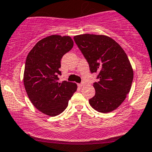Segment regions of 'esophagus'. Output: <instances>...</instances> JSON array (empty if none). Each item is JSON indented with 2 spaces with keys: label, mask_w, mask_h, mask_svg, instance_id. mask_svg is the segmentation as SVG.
Returning <instances> with one entry per match:
<instances>
[{
  "label": "esophagus",
  "mask_w": 152,
  "mask_h": 152,
  "mask_svg": "<svg viewBox=\"0 0 152 152\" xmlns=\"http://www.w3.org/2000/svg\"><path fill=\"white\" fill-rule=\"evenodd\" d=\"M85 83H84V82H83V83H81V84H78V86H79V87H83V86H85Z\"/></svg>",
  "instance_id": "34e87169"
}]
</instances>
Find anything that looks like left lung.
<instances>
[{"instance_id": "1", "label": "left lung", "mask_w": 152, "mask_h": 152, "mask_svg": "<svg viewBox=\"0 0 152 152\" xmlns=\"http://www.w3.org/2000/svg\"><path fill=\"white\" fill-rule=\"evenodd\" d=\"M89 63L91 73H98L99 82L93 84L96 95L89 100L99 113L116 110L129 93L133 69L124 49L111 37L83 34L73 37Z\"/></svg>"}]
</instances>
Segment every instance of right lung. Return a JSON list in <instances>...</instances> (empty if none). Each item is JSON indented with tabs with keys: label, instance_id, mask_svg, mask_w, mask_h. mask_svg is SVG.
Instances as JSON below:
<instances>
[{
	"label": "right lung",
	"instance_id": "right-lung-1",
	"mask_svg": "<svg viewBox=\"0 0 152 152\" xmlns=\"http://www.w3.org/2000/svg\"><path fill=\"white\" fill-rule=\"evenodd\" d=\"M73 46L70 36L53 34L37 42L26 61L23 84L29 100L38 110L53 117L62 113L77 90L76 83L59 82L60 61Z\"/></svg>",
	"mask_w": 152,
	"mask_h": 152
}]
</instances>
